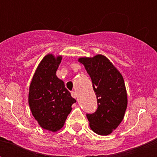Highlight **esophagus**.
Wrapping results in <instances>:
<instances>
[{
    "mask_svg": "<svg viewBox=\"0 0 157 157\" xmlns=\"http://www.w3.org/2000/svg\"><path fill=\"white\" fill-rule=\"evenodd\" d=\"M71 96H72V97H73L74 98H77V93H76V91H72V92H71Z\"/></svg>",
    "mask_w": 157,
    "mask_h": 157,
    "instance_id": "34e87169",
    "label": "esophagus"
}]
</instances>
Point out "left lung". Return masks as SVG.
Masks as SVG:
<instances>
[{
	"instance_id": "left-lung-1",
	"label": "left lung",
	"mask_w": 157,
	"mask_h": 157,
	"mask_svg": "<svg viewBox=\"0 0 157 157\" xmlns=\"http://www.w3.org/2000/svg\"><path fill=\"white\" fill-rule=\"evenodd\" d=\"M82 63L93 83L98 100V109L87 114L90 127L99 135H108L123 121L128 98L124 78L119 70L103 54L81 57Z\"/></svg>"
}]
</instances>
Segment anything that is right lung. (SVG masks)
I'll use <instances>...</instances> for the list:
<instances>
[{
  "mask_svg": "<svg viewBox=\"0 0 157 157\" xmlns=\"http://www.w3.org/2000/svg\"><path fill=\"white\" fill-rule=\"evenodd\" d=\"M62 55L46 54L38 64L28 93L32 114L42 129L57 132L63 127L76 100L56 76Z\"/></svg>",
  "mask_w": 157,
  "mask_h": 157,
  "instance_id": "add662e5",
  "label": "right lung"
}]
</instances>
